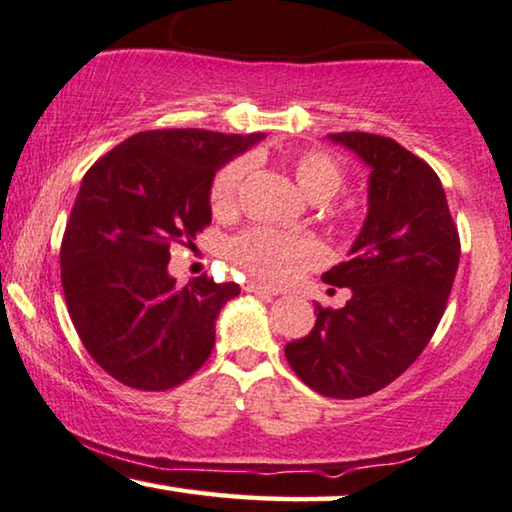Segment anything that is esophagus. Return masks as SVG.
<instances>
[{
	"label": "esophagus",
	"mask_w": 512,
	"mask_h": 512,
	"mask_svg": "<svg viewBox=\"0 0 512 512\" xmlns=\"http://www.w3.org/2000/svg\"><path fill=\"white\" fill-rule=\"evenodd\" d=\"M244 291H247V293H258V296H268V298L277 296L275 289H270V286H263V284H256V282L244 284Z\"/></svg>",
	"instance_id": "obj_1"
}]
</instances>
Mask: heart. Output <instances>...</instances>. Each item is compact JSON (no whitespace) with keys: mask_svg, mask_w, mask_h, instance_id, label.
<instances>
[{"mask_svg":"<svg viewBox=\"0 0 512 512\" xmlns=\"http://www.w3.org/2000/svg\"><path fill=\"white\" fill-rule=\"evenodd\" d=\"M247 172L244 160L223 165L209 188L214 214H230ZM293 179L307 200L326 202L342 188L345 174L331 153L319 149L300 151L291 158ZM230 256L249 277L265 284H286L321 258L319 244L307 235H286L270 228H251L230 244Z\"/></svg>","mask_w":512,"mask_h":512,"instance_id":"heart-1","label":"heart"}]
</instances>
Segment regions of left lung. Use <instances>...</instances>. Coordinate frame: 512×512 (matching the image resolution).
<instances>
[{"instance_id":"1","label":"left lung","mask_w":512,"mask_h":512,"mask_svg":"<svg viewBox=\"0 0 512 512\" xmlns=\"http://www.w3.org/2000/svg\"><path fill=\"white\" fill-rule=\"evenodd\" d=\"M370 167L368 216L345 263L324 282L345 307L314 305L317 324L286 345L289 366L328 398H361L405 373L436 333L459 268V233L438 174L389 137L335 132Z\"/></svg>"}]
</instances>
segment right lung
Instances as JSON below:
<instances>
[{
	"label": "right lung",
	"instance_id": "obj_1",
	"mask_svg": "<svg viewBox=\"0 0 512 512\" xmlns=\"http://www.w3.org/2000/svg\"><path fill=\"white\" fill-rule=\"evenodd\" d=\"M263 137L146 130L83 177L62 235V291L83 347L125 387H179L212 354L216 317L240 284L202 275L177 286L170 247L212 223L216 170Z\"/></svg>",
	"mask_w": 512,
	"mask_h": 512
}]
</instances>
